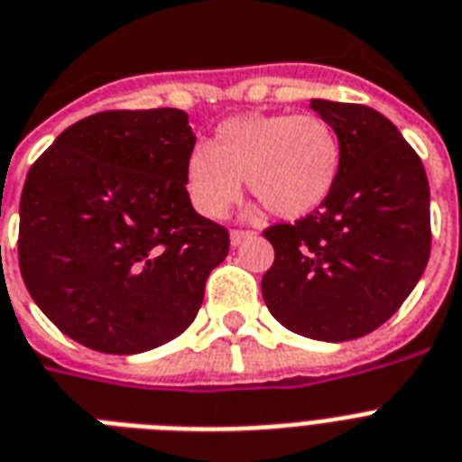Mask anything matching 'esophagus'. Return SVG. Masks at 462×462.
Returning a JSON list of instances; mask_svg holds the SVG:
<instances>
[{
  "instance_id": "1",
  "label": "esophagus",
  "mask_w": 462,
  "mask_h": 462,
  "mask_svg": "<svg viewBox=\"0 0 462 462\" xmlns=\"http://www.w3.org/2000/svg\"><path fill=\"white\" fill-rule=\"evenodd\" d=\"M251 237H254V232H251V230H232L230 232L232 246H239V244L246 242V239H251Z\"/></svg>"
}]
</instances>
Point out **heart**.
I'll return each instance as SVG.
<instances>
[{"mask_svg":"<svg viewBox=\"0 0 462 462\" xmlns=\"http://www.w3.org/2000/svg\"><path fill=\"white\" fill-rule=\"evenodd\" d=\"M339 137L313 114L235 116L197 144L185 166L189 201L206 218H223L249 192L277 218H301L329 197L339 178Z\"/></svg>","mask_w":462,"mask_h":462,"instance_id":"1","label":"heart"}]
</instances>
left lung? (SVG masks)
<instances>
[{
  "mask_svg": "<svg viewBox=\"0 0 462 462\" xmlns=\"http://www.w3.org/2000/svg\"><path fill=\"white\" fill-rule=\"evenodd\" d=\"M310 108L339 137V178L306 218L265 227L275 261L261 290L273 318L296 335L358 339L401 309L430 261V182L380 111L325 99Z\"/></svg>",
  "mask_w": 462,
  "mask_h": 462,
  "instance_id": "8db88e82",
  "label": "left lung"
}]
</instances>
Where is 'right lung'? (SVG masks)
Here are the masks:
<instances>
[{
	"label": "right lung",
	"instance_id": "1",
	"mask_svg": "<svg viewBox=\"0 0 462 462\" xmlns=\"http://www.w3.org/2000/svg\"><path fill=\"white\" fill-rule=\"evenodd\" d=\"M180 108L101 111L66 127L21 194L18 265L63 335L101 354H142L197 318L230 232L185 187L194 149Z\"/></svg>",
	"mask_w": 462,
	"mask_h": 462
}]
</instances>
